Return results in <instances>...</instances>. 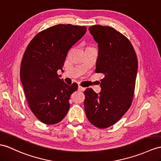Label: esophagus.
<instances>
[{"mask_svg": "<svg viewBox=\"0 0 161 161\" xmlns=\"http://www.w3.org/2000/svg\"><path fill=\"white\" fill-rule=\"evenodd\" d=\"M78 89L79 90V91H82V92H83V91H85V87H82V86H80V85H78Z\"/></svg>", "mask_w": 161, "mask_h": 161, "instance_id": "34e87169", "label": "esophagus"}]
</instances>
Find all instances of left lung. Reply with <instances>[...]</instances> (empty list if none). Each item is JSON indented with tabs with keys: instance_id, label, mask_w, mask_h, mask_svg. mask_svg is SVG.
I'll use <instances>...</instances> for the list:
<instances>
[{
	"instance_id": "obj_1",
	"label": "left lung",
	"mask_w": 161,
	"mask_h": 161,
	"mask_svg": "<svg viewBox=\"0 0 161 161\" xmlns=\"http://www.w3.org/2000/svg\"><path fill=\"white\" fill-rule=\"evenodd\" d=\"M98 44L96 73L104 74L102 91H85L84 107L89 122L99 128L117 123L130 107L138 68L136 54L128 39L111 26L89 27Z\"/></svg>"
}]
</instances>
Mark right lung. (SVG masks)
<instances>
[{"label":"right lung","mask_w":161,"mask_h":161,"mask_svg":"<svg viewBox=\"0 0 161 161\" xmlns=\"http://www.w3.org/2000/svg\"><path fill=\"white\" fill-rule=\"evenodd\" d=\"M87 27L58 25L38 33L25 51L20 79L31 111L45 124H57L69 108V97L78 85L60 79L69 50L83 36Z\"/></svg>","instance_id":"add662e5"}]
</instances>
